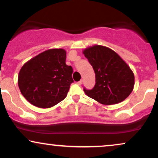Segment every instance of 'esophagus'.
<instances>
[{
    "label": "esophagus",
    "instance_id": "esophagus-1",
    "mask_svg": "<svg viewBox=\"0 0 158 158\" xmlns=\"http://www.w3.org/2000/svg\"><path fill=\"white\" fill-rule=\"evenodd\" d=\"M81 84H82V80H80V81H78V82H77V85H81Z\"/></svg>",
    "mask_w": 158,
    "mask_h": 158
}]
</instances>
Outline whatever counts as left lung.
<instances>
[{"mask_svg": "<svg viewBox=\"0 0 158 158\" xmlns=\"http://www.w3.org/2000/svg\"><path fill=\"white\" fill-rule=\"evenodd\" d=\"M96 74V85L85 94L104 105L124 101L132 92L135 76L130 66L113 50L94 45L83 50Z\"/></svg>", "mask_w": 158, "mask_h": 158, "instance_id": "obj_1", "label": "left lung"}]
</instances>
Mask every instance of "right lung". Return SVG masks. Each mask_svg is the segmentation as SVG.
<instances>
[{
  "mask_svg": "<svg viewBox=\"0 0 158 158\" xmlns=\"http://www.w3.org/2000/svg\"><path fill=\"white\" fill-rule=\"evenodd\" d=\"M66 51L51 48L26 62L18 74L19 89L34 106L50 108L67 96L73 82V68L65 63Z\"/></svg>",
  "mask_w": 158,
  "mask_h": 158,
  "instance_id": "1",
  "label": "right lung"
}]
</instances>
